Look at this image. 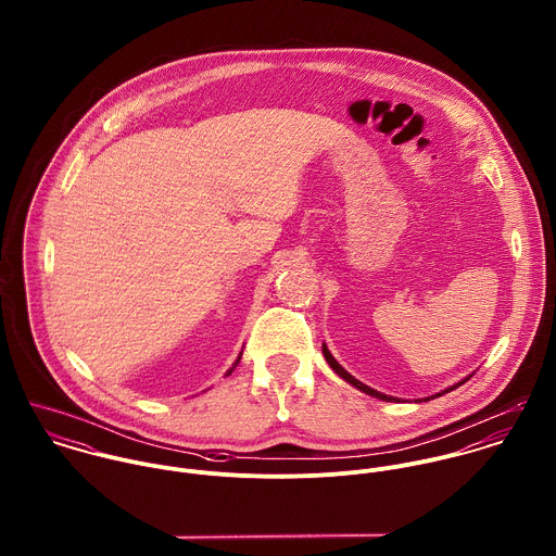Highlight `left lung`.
Returning a JSON list of instances; mask_svg holds the SVG:
<instances>
[{
	"mask_svg": "<svg viewBox=\"0 0 556 556\" xmlns=\"http://www.w3.org/2000/svg\"><path fill=\"white\" fill-rule=\"evenodd\" d=\"M323 355H325V359H327V364H329V366H331V368H333V370H336V375H340V377H342V379H344V381H346V383H351V386H353V388H357V390H362V392H364V394H368V396L379 397V400H388V402H390V400H396V397L386 396V394H381V392H377V390H372V388H368V386H364V383H362V381H357V379H355V377H351V375H349V372H346V370H344V368H342V366H340V364H338V362H336V359H333V355H331V353H329V351H327V346H325V344H323ZM465 381H467V379H465ZM465 381H460V383H458V386H454V388H450V390H445V392H452V390H456V388H460V386H463V383H465ZM437 396H443V394H437ZM428 400H430V397H428Z\"/></svg>",
	"mask_w": 556,
	"mask_h": 556,
	"instance_id": "8db88e82",
	"label": "left lung"
}]
</instances>
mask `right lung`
<instances>
[{
	"label": "right lung",
	"instance_id": "add662e5",
	"mask_svg": "<svg viewBox=\"0 0 556 556\" xmlns=\"http://www.w3.org/2000/svg\"><path fill=\"white\" fill-rule=\"evenodd\" d=\"M239 359H241V355H239L238 362H236V364H239ZM233 368H236V366H233ZM233 368H231V370H229V372H227V375H231V372H233Z\"/></svg>",
	"mask_w": 556,
	"mask_h": 556
}]
</instances>
